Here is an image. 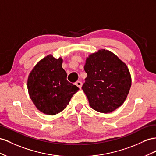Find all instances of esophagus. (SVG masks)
Instances as JSON below:
<instances>
[{
	"label": "esophagus",
	"instance_id": "34e87169",
	"mask_svg": "<svg viewBox=\"0 0 156 156\" xmlns=\"http://www.w3.org/2000/svg\"><path fill=\"white\" fill-rule=\"evenodd\" d=\"M75 84H76V85L80 89H81V87H82V82L78 81V82H76Z\"/></svg>",
	"mask_w": 156,
	"mask_h": 156
}]
</instances>
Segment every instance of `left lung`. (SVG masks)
Returning a JSON list of instances; mask_svg holds the SVG:
<instances>
[{"label": "left lung", "mask_w": 156, "mask_h": 156, "mask_svg": "<svg viewBox=\"0 0 156 156\" xmlns=\"http://www.w3.org/2000/svg\"><path fill=\"white\" fill-rule=\"evenodd\" d=\"M87 74L82 90L91 107L99 112L110 113L126 99L131 86L127 65L110 51L100 50L86 59Z\"/></svg>", "instance_id": "8db88e82"}]
</instances>
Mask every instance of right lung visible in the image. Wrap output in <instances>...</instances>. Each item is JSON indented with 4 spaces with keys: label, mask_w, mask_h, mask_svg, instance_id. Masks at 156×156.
Listing matches in <instances>:
<instances>
[{
    "label": "right lung",
    "mask_w": 156,
    "mask_h": 156,
    "mask_svg": "<svg viewBox=\"0 0 156 156\" xmlns=\"http://www.w3.org/2000/svg\"><path fill=\"white\" fill-rule=\"evenodd\" d=\"M63 59L44 57L31 71L27 80L29 94L41 112L55 115L63 110L79 88L66 80Z\"/></svg>",
    "instance_id": "1"
}]
</instances>
